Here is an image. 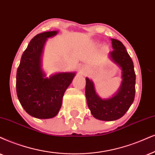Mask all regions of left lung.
Instances as JSON below:
<instances>
[{
	"label": "left lung",
	"mask_w": 155,
	"mask_h": 155,
	"mask_svg": "<svg viewBox=\"0 0 155 155\" xmlns=\"http://www.w3.org/2000/svg\"><path fill=\"white\" fill-rule=\"evenodd\" d=\"M112 51L109 57L121 69V87L114 96L102 99L96 93L93 81L86 78V98L89 109L94 117L102 121L117 120L130 109L135 97L136 75L134 64L126 48L120 41L111 38Z\"/></svg>",
	"instance_id": "8db88e82"
}]
</instances>
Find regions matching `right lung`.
<instances>
[{"label": "right lung", "mask_w": 155, "mask_h": 155, "mask_svg": "<svg viewBox=\"0 0 155 155\" xmlns=\"http://www.w3.org/2000/svg\"><path fill=\"white\" fill-rule=\"evenodd\" d=\"M58 31L37 34L21 56L16 73V92L21 104L28 114L38 119L53 118L59 111L64 92L74 72L55 74L49 78L41 69V56L47 38Z\"/></svg>", "instance_id": "obj_1"}]
</instances>
